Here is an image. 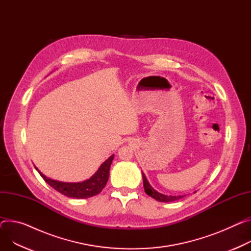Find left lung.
I'll return each mask as SVG.
<instances>
[{"mask_svg":"<svg viewBox=\"0 0 251 251\" xmlns=\"http://www.w3.org/2000/svg\"><path fill=\"white\" fill-rule=\"evenodd\" d=\"M143 181H144L145 192L147 193L149 196H151V198H153V199L157 200V201H160V202H173V201H176V200H179V199L183 198V196H167V195H163V194H161V193L155 191L151 187V185L149 184L146 176L144 175V173H143Z\"/></svg>","mask_w":251,"mask_h":251,"instance_id":"8db88e82","label":"left lung"}]
</instances>
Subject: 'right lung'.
<instances>
[{
	"instance_id": "add662e5",
	"label": "right lung",
	"mask_w": 251,
	"mask_h": 251,
	"mask_svg": "<svg viewBox=\"0 0 251 251\" xmlns=\"http://www.w3.org/2000/svg\"><path fill=\"white\" fill-rule=\"evenodd\" d=\"M113 155L110 156L99 169V171L88 180L82 183H63L55 180H51L45 177L41 172H39L40 176L45 180L56 191H58L61 194L76 199H85L92 196L100 194L104 186L107 183L109 176V168L113 160Z\"/></svg>"
}]
</instances>
